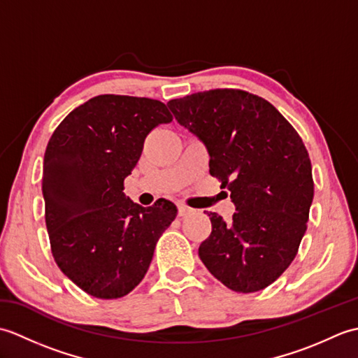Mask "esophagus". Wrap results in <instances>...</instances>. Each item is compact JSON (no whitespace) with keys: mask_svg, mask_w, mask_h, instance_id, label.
<instances>
[{"mask_svg":"<svg viewBox=\"0 0 358 358\" xmlns=\"http://www.w3.org/2000/svg\"><path fill=\"white\" fill-rule=\"evenodd\" d=\"M191 214H194V209L192 208L186 206V204H178V215L180 217H187V215H191Z\"/></svg>","mask_w":358,"mask_h":358,"instance_id":"obj_1","label":"esophagus"}]
</instances>
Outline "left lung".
<instances>
[{"label":"left lung","mask_w":358,"mask_h":358,"mask_svg":"<svg viewBox=\"0 0 358 358\" xmlns=\"http://www.w3.org/2000/svg\"><path fill=\"white\" fill-rule=\"evenodd\" d=\"M167 106L206 144L209 172L237 208L229 223L209 212L201 262L235 292L262 291L289 268L306 232L314 180L305 143L269 101L241 89L204 90Z\"/></svg>","instance_id":"obj_1"}]
</instances>
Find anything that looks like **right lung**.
<instances>
[{
	"label": "right lung",
	"mask_w": 358,
	"mask_h": 358,
	"mask_svg": "<svg viewBox=\"0 0 358 358\" xmlns=\"http://www.w3.org/2000/svg\"><path fill=\"white\" fill-rule=\"evenodd\" d=\"M172 118L152 98L98 95L75 108L45 148L52 255L66 277L96 299H121L140 285L158 238L177 217L172 201L143 208L123 192L146 136Z\"/></svg>",
	"instance_id": "right-lung-1"
}]
</instances>
